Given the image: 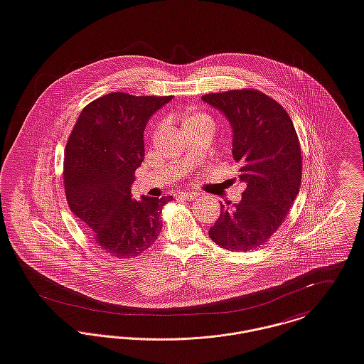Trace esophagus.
<instances>
[{"label": "esophagus", "mask_w": 364, "mask_h": 364, "mask_svg": "<svg viewBox=\"0 0 364 364\" xmlns=\"http://www.w3.org/2000/svg\"><path fill=\"white\" fill-rule=\"evenodd\" d=\"M179 198H185V200H193L198 198V193L195 192H179Z\"/></svg>", "instance_id": "esophagus-1"}]
</instances>
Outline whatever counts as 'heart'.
Here are the masks:
<instances>
[{
  "label": "heart",
  "mask_w": 364,
  "mask_h": 364,
  "mask_svg": "<svg viewBox=\"0 0 364 364\" xmlns=\"http://www.w3.org/2000/svg\"><path fill=\"white\" fill-rule=\"evenodd\" d=\"M198 125H211L213 127V121L208 115L203 114V112H192L189 115H186L182 121V127L183 129H189L193 127H198Z\"/></svg>",
  "instance_id": "1"
}]
</instances>
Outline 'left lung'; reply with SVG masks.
<instances>
[{
	"label": "left lung",
	"instance_id": "8db88e82",
	"mask_svg": "<svg viewBox=\"0 0 364 364\" xmlns=\"http://www.w3.org/2000/svg\"><path fill=\"white\" fill-rule=\"evenodd\" d=\"M201 100L218 109L232 128V156L246 183L239 203L221 205L208 235L218 246L246 252L264 245L298 196L301 153L288 112L257 90L211 93Z\"/></svg>",
	"mask_w": 364,
	"mask_h": 364
}]
</instances>
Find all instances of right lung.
<instances>
[{"label":"right lung","instance_id":"obj_1","mask_svg":"<svg viewBox=\"0 0 364 364\" xmlns=\"http://www.w3.org/2000/svg\"><path fill=\"white\" fill-rule=\"evenodd\" d=\"M172 100L109 93L86 105L69 136L64 163L68 204L115 257H136L159 237L172 196L132 198L149 119Z\"/></svg>","mask_w":364,"mask_h":364}]
</instances>
